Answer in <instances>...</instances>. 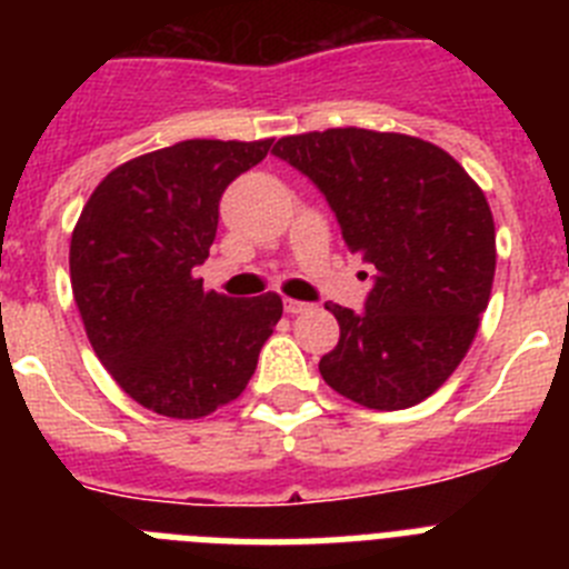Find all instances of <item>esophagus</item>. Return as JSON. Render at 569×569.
<instances>
[{"label":"esophagus","mask_w":569,"mask_h":569,"mask_svg":"<svg viewBox=\"0 0 569 569\" xmlns=\"http://www.w3.org/2000/svg\"><path fill=\"white\" fill-rule=\"evenodd\" d=\"M305 310H310L308 301H296V299H284V313L296 316V313H305Z\"/></svg>","instance_id":"1"}]
</instances>
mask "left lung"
Here are the masks:
<instances>
[{
    "label": "left lung",
    "instance_id": "1",
    "mask_svg": "<svg viewBox=\"0 0 569 569\" xmlns=\"http://www.w3.org/2000/svg\"><path fill=\"white\" fill-rule=\"evenodd\" d=\"M273 153L325 193L350 253L376 268L361 313L325 305L341 336L321 379L370 410L433 396L490 301L496 228L481 188L453 156L405 133L330 128L284 136Z\"/></svg>",
    "mask_w": 569,
    "mask_h": 569
}]
</instances>
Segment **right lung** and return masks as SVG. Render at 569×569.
<instances>
[{"label":"right lung","mask_w":569,"mask_h":569,"mask_svg":"<svg viewBox=\"0 0 569 569\" xmlns=\"http://www.w3.org/2000/svg\"><path fill=\"white\" fill-rule=\"evenodd\" d=\"M264 142L188 139L119 164L90 193L70 239V284L116 385L170 419H202L248 387L281 319L276 293L228 299L193 279L236 176Z\"/></svg>","instance_id":"obj_1"}]
</instances>
